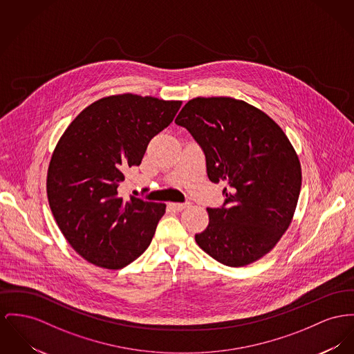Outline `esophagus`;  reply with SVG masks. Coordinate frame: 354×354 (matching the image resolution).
<instances>
[{
    "label": "esophagus",
    "mask_w": 354,
    "mask_h": 354,
    "mask_svg": "<svg viewBox=\"0 0 354 354\" xmlns=\"http://www.w3.org/2000/svg\"><path fill=\"white\" fill-rule=\"evenodd\" d=\"M169 207L174 211V212H181L183 209L187 208V204H180V203H170Z\"/></svg>",
    "instance_id": "34e87169"
}]
</instances>
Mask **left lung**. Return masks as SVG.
<instances>
[{
	"label": "left lung",
	"mask_w": 354,
	"mask_h": 354,
	"mask_svg": "<svg viewBox=\"0 0 354 354\" xmlns=\"http://www.w3.org/2000/svg\"><path fill=\"white\" fill-rule=\"evenodd\" d=\"M174 122L204 150L208 178L225 185L224 205L207 208L209 224L196 243L230 267L261 259L298 204L302 169L291 142L266 113L230 96L190 99Z\"/></svg>",
	"instance_id": "1"
}]
</instances>
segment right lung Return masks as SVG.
I'll list each match as a JSON object with an SVG mask.
<instances>
[{"mask_svg": "<svg viewBox=\"0 0 354 354\" xmlns=\"http://www.w3.org/2000/svg\"><path fill=\"white\" fill-rule=\"evenodd\" d=\"M181 100L111 95L86 107L57 142L47 173L48 203L72 248L97 267L118 270L150 245L166 205L119 185L141 165L150 140L167 127Z\"/></svg>", "mask_w": 354, "mask_h": 354, "instance_id": "obj_1", "label": "right lung"}]
</instances>
